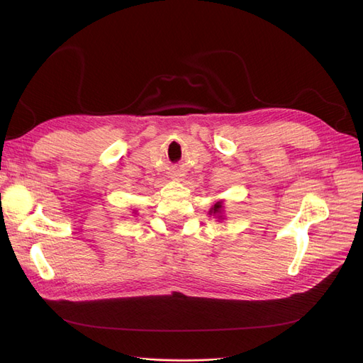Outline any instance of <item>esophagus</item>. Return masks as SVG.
<instances>
[{
	"mask_svg": "<svg viewBox=\"0 0 363 363\" xmlns=\"http://www.w3.org/2000/svg\"><path fill=\"white\" fill-rule=\"evenodd\" d=\"M183 174H172V179H182Z\"/></svg>",
	"mask_w": 363,
	"mask_h": 363,
	"instance_id": "34e87169",
	"label": "esophagus"
}]
</instances>
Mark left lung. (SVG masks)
<instances>
[{
    "label": "left lung",
    "mask_w": 363,
    "mask_h": 363,
    "mask_svg": "<svg viewBox=\"0 0 363 363\" xmlns=\"http://www.w3.org/2000/svg\"><path fill=\"white\" fill-rule=\"evenodd\" d=\"M208 215L218 218V221H223L224 219V201H216L211 207V211H208Z\"/></svg>",
    "instance_id": "obj_1"
}]
</instances>
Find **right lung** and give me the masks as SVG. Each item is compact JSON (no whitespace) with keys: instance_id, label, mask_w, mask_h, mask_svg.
<instances>
[{"instance_id":"1","label":"right lung","mask_w":363,"mask_h":363,"mask_svg":"<svg viewBox=\"0 0 363 363\" xmlns=\"http://www.w3.org/2000/svg\"><path fill=\"white\" fill-rule=\"evenodd\" d=\"M133 213H136V212H133Z\"/></svg>"}]
</instances>
